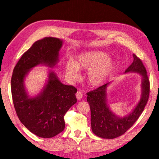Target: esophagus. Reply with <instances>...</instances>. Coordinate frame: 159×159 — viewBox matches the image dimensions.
I'll use <instances>...</instances> for the list:
<instances>
[{
	"label": "esophagus",
	"instance_id": "1",
	"mask_svg": "<svg viewBox=\"0 0 159 159\" xmlns=\"http://www.w3.org/2000/svg\"><path fill=\"white\" fill-rule=\"evenodd\" d=\"M82 97H83L82 93L80 91H77V93H76V98H77V99L80 100V99H81L82 98Z\"/></svg>",
	"mask_w": 159,
	"mask_h": 159
}]
</instances>
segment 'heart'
<instances>
[{
  "mask_svg": "<svg viewBox=\"0 0 159 159\" xmlns=\"http://www.w3.org/2000/svg\"><path fill=\"white\" fill-rule=\"evenodd\" d=\"M115 68L114 61L108 54L102 51H91L80 54L74 61L68 60L65 64V72L71 81L80 77L79 70L88 71V80L93 86L103 84L112 74Z\"/></svg>",
  "mask_w": 159,
  "mask_h": 159,
  "instance_id": "heart-1",
  "label": "heart"
}]
</instances>
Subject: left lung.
Wrapping results in <instances>:
<instances>
[{"instance_id":"obj_1","label":"left lung","mask_w":159,"mask_h":159,"mask_svg":"<svg viewBox=\"0 0 159 159\" xmlns=\"http://www.w3.org/2000/svg\"><path fill=\"white\" fill-rule=\"evenodd\" d=\"M134 60L125 71L138 73L141 77V93L139 102L133 110L124 117L115 114L108 105L107 89L111 82H108L87 93V101L91 108V123L93 133L105 139H113L124 134L138 119L145 108L150 93V82L146 68L141 60L133 54Z\"/></svg>"}]
</instances>
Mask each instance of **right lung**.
I'll list each match as a JSON object with an SVG mask.
<instances>
[{
	"instance_id": "add662e5",
	"label": "right lung",
	"mask_w": 159,
	"mask_h": 159,
	"mask_svg": "<svg viewBox=\"0 0 159 159\" xmlns=\"http://www.w3.org/2000/svg\"><path fill=\"white\" fill-rule=\"evenodd\" d=\"M63 42L62 39L54 37L36 41L23 54L12 72L11 93L16 114L31 133L40 138H52L63 131L64 116L77 103V89L62 84L51 69L45 85L36 96L28 94L25 80L37 66L54 67L60 61Z\"/></svg>"
}]
</instances>
